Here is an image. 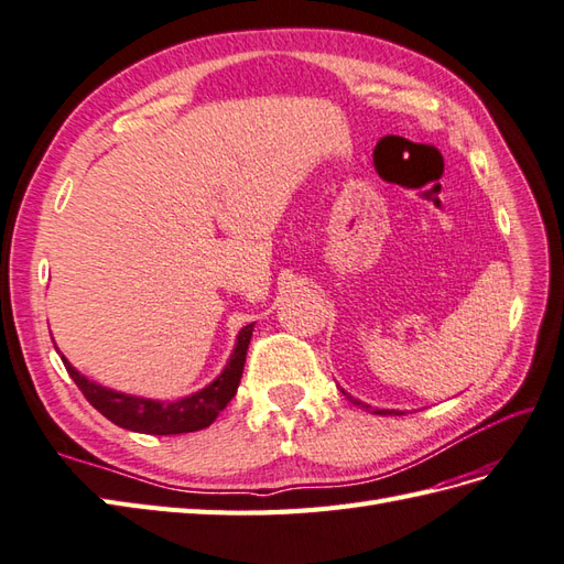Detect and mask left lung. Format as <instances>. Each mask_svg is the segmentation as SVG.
I'll use <instances>...</instances> for the list:
<instances>
[{"label":"left lung","mask_w":564,"mask_h":564,"mask_svg":"<svg viewBox=\"0 0 564 564\" xmlns=\"http://www.w3.org/2000/svg\"><path fill=\"white\" fill-rule=\"evenodd\" d=\"M344 394H346V391H344ZM346 397H348V394H346ZM348 399H350L352 403H356V405H360V409H365V411H372V409H370V405H365L362 401H356V399H352V397H348ZM375 413H377V415H387V413L391 415V413H399V411H375Z\"/></svg>","instance_id":"1"}]
</instances>
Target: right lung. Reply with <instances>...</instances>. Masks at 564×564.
Returning a JSON list of instances; mask_svg holds the SVG:
<instances>
[{"mask_svg": "<svg viewBox=\"0 0 564 564\" xmlns=\"http://www.w3.org/2000/svg\"><path fill=\"white\" fill-rule=\"evenodd\" d=\"M252 332L254 324H247L240 332L226 370L216 377V382H212L202 391H196V394L187 399H180L173 403L137 399L120 394V391L105 389L96 382H90L84 375H78L64 358L62 362L76 382V387L82 389L86 401L94 405L98 413L108 417L110 423L132 432H143V435H185V432H196L212 425L218 413L226 409L230 399L235 397L245 370V358L247 348H250Z\"/></svg>", "mask_w": 564, "mask_h": 564, "instance_id": "1", "label": "right lung"}]
</instances>
